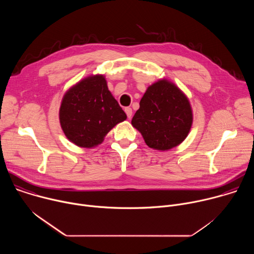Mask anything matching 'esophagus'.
Here are the masks:
<instances>
[{"label":"esophagus","mask_w":254,"mask_h":254,"mask_svg":"<svg viewBox=\"0 0 254 254\" xmlns=\"http://www.w3.org/2000/svg\"><path fill=\"white\" fill-rule=\"evenodd\" d=\"M125 112H126V114H127L128 119H130L132 117V110H131L130 107H126L125 108Z\"/></svg>","instance_id":"34e87169"}]
</instances>
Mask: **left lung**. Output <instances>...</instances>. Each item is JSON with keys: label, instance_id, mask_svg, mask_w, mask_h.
<instances>
[{"label": "left lung", "instance_id": "obj_1", "mask_svg": "<svg viewBox=\"0 0 254 254\" xmlns=\"http://www.w3.org/2000/svg\"><path fill=\"white\" fill-rule=\"evenodd\" d=\"M193 124V111L187 95L174 82L163 78L150 85L139 101L131 125L147 146L169 151L183 142Z\"/></svg>", "mask_w": 254, "mask_h": 254}]
</instances>
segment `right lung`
<instances>
[{"instance_id":"obj_1","label":"right lung","mask_w":254,"mask_h":254,"mask_svg":"<svg viewBox=\"0 0 254 254\" xmlns=\"http://www.w3.org/2000/svg\"><path fill=\"white\" fill-rule=\"evenodd\" d=\"M127 115L112 92L105 76L89 75L72 85L63 95L59 121L66 137L77 147L91 149Z\"/></svg>"}]
</instances>
